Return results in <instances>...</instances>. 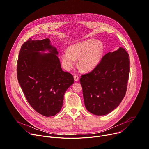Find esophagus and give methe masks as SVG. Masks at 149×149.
I'll return each mask as SVG.
<instances>
[{"instance_id":"obj_1","label":"esophagus","mask_w":149,"mask_h":149,"mask_svg":"<svg viewBox=\"0 0 149 149\" xmlns=\"http://www.w3.org/2000/svg\"><path fill=\"white\" fill-rule=\"evenodd\" d=\"M74 78L75 81H76V82H77L79 80V77H78V76H77V75H74Z\"/></svg>"}]
</instances>
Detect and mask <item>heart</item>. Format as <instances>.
<instances>
[{"instance_id":"1","label":"heart","mask_w":149,"mask_h":149,"mask_svg":"<svg viewBox=\"0 0 149 149\" xmlns=\"http://www.w3.org/2000/svg\"><path fill=\"white\" fill-rule=\"evenodd\" d=\"M103 52V45L100 42L90 40L80 42L70 46L68 52L62 54V63L67 70H70L75 65V59H78L81 68L90 71L99 64Z\"/></svg>"}]
</instances>
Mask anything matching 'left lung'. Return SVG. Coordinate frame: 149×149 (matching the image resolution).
<instances>
[{"instance_id":"8db88e82","label":"left lung","mask_w":149,"mask_h":149,"mask_svg":"<svg viewBox=\"0 0 149 149\" xmlns=\"http://www.w3.org/2000/svg\"><path fill=\"white\" fill-rule=\"evenodd\" d=\"M129 72V55L120 47L106 53L96 68L82 75L79 81L87 111L104 115L116 109L125 95Z\"/></svg>"}]
</instances>
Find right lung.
<instances>
[{
  "label": "right lung",
  "instance_id": "obj_1",
  "mask_svg": "<svg viewBox=\"0 0 149 149\" xmlns=\"http://www.w3.org/2000/svg\"><path fill=\"white\" fill-rule=\"evenodd\" d=\"M50 42L49 38H29L21 47L17 69L18 82L26 100L45 116L59 112L64 94L74 82L72 74L62 71L58 52ZM46 49L49 53H39Z\"/></svg>",
  "mask_w": 149,
  "mask_h": 149
}]
</instances>
